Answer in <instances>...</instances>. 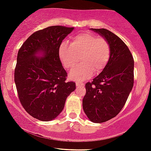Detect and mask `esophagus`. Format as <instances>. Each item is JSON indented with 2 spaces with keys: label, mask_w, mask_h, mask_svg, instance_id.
<instances>
[{
  "label": "esophagus",
  "mask_w": 151,
  "mask_h": 151,
  "mask_svg": "<svg viewBox=\"0 0 151 151\" xmlns=\"http://www.w3.org/2000/svg\"><path fill=\"white\" fill-rule=\"evenodd\" d=\"M76 86H77V87H78V88H80V87H82V86H83V83H80V82H76Z\"/></svg>",
  "instance_id": "esophagus-1"
}]
</instances>
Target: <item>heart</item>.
Here are the masks:
<instances>
[{
  "mask_svg": "<svg viewBox=\"0 0 151 151\" xmlns=\"http://www.w3.org/2000/svg\"><path fill=\"white\" fill-rule=\"evenodd\" d=\"M111 49L106 39L90 33H84L73 38L69 43L62 42L59 47V58L63 65L71 70L78 63L81 65L70 73V78L83 81L95 73L99 74L104 70L111 58Z\"/></svg>",
  "mask_w": 151,
  "mask_h": 151,
  "instance_id": "1",
  "label": "heart"
}]
</instances>
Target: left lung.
<instances>
[{"mask_svg":"<svg viewBox=\"0 0 151 151\" xmlns=\"http://www.w3.org/2000/svg\"><path fill=\"white\" fill-rule=\"evenodd\" d=\"M91 30L109 43L111 58L102 72L86 84L83 108L88 118L100 123L116 117L128 99L133 86L134 60L128 46L110 30Z\"/></svg>","mask_w":151,"mask_h":151,"instance_id":"obj_1","label":"left lung"}]
</instances>
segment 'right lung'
I'll return each instance as SVG.
<instances>
[{
  "mask_svg": "<svg viewBox=\"0 0 151 151\" xmlns=\"http://www.w3.org/2000/svg\"><path fill=\"white\" fill-rule=\"evenodd\" d=\"M74 28L50 26L35 32L19 49L14 80L22 106L33 118L50 121L62 112L68 96L76 89L67 82L58 50Z\"/></svg>",
  "mask_w": 151,
  "mask_h": 151,
  "instance_id": "add662e5",
  "label": "right lung"
}]
</instances>
